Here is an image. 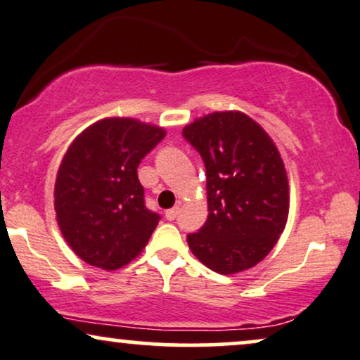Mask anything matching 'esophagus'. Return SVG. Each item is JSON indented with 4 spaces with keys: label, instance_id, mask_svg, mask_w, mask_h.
<instances>
[{
    "label": "esophagus",
    "instance_id": "obj_1",
    "mask_svg": "<svg viewBox=\"0 0 360 360\" xmlns=\"http://www.w3.org/2000/svg\"><path fill=\"white\" fill-rule=\"evenodd\" d=\"M177 214H179V207L167 209V211H166V219H167V221H174L176 217H177Z\"/></svg>",
    "mask_w": 360,
    "mask_h": 360
}]
</instances>
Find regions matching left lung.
<instances>
[{
  "label": "left lung",
  "instance_id": "left-lung-1",
  "mask_svg": "<svg viewBox=\"0 0 360 360\" xmlns=\"http://www.w3.org/2000/svg\"><path fill=\"white\" fill-rule=\"evenodd\" d=\"M183 136L201 154L207 176V221L188 236L189 249L219 274L251 269L288 222V174L276 144L240 111L199 117Z\"/></svg>",
  "mask_w": 360,
  "mask_h": 360
}]
</instances>
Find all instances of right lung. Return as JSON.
I'll list each match as a JSON object with an SVG mask.
<instances>
[{"instance_id":"1","label":"right lung","mask_w":360,"mask_h":360,"mask_svg":"<svg viewBox=\"0 0 360 360\" xmlns=\"http://www.w3.org/2000/svg\"><path fill=\"white\" fill-rule=\"evenodd\" d=\"M165 136L162 127L133 117H108L68 148L54 211L63 238L84 262L115 271L146 248L161 216L144 204L138 166Z\"/></svg>"}]
</instances>
